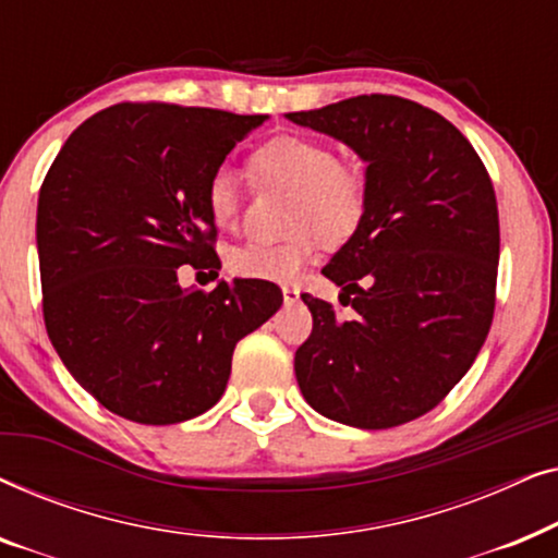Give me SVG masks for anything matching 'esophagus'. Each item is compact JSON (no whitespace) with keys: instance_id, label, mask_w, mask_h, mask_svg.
<instances>
[{"instance_id":"esophagus-1","label":"esophagus","mask_w":558,"mask_h":558,"mask_svg":"<svg viewBox=\"0 0 558 558\" xmlns=\"http://www.w3.org/2000/svg\"><path fill=\"white\" fill-rule=\"evenodd\" d=\"M281 294H284V304L300 302V289H296V287H284V289H281Z\"/></svg>"}]
</instances>
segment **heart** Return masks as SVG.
Masks as SVG:
<instances>
[{"label": "heart", "mask_w": 558, "mask_h": 558, "mask_svg": "<svg viewBox=\"0 0 558 558\" xmlns=\"http://www.w3.org/2000/svg\"><path fill=\"white\" fill-rule=\"evenodd\" d=\"M251 172L264 185L292 190L287 241H246L228 254V269L239 277L289 284L315 262L319 235L342 243L357 231L368 208L363 172L340 162L338 151L312 136L284 134L266 142L251 157ZM205 205L213 223L233 228L243 205V178L231 165L213 170L205 187Z\"/></svg>", "instance_id": "1"}]
</instances>
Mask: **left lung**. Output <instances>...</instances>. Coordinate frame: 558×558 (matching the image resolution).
Segmentation results:
<instances>
[{"label": "left lung", "mask_w": 558, "mask_h": 558, "mask_svg": "<svg viewBox=\"0 0 558 558\" xmlns=\"http://www.w3.org/2000/svg\"><path fill=\"white\" fill-rule=\"evenodd\" d=\"M287 119L348 144L368 185L363 223L323 269L355 317L302 294L315 327L294 355L296 384L332 422L407 424L460 384L490 330L493 182L460 129L407 98L355 96Z\"/></svg>", "instance_id": "left-lung-1"}]
</instances>
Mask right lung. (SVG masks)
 <instances>
[{"instance_id":"add662e5","label":"right lung","mask_w":558,"mask_h":558,"mask_svg":"<svg viewBox=\"0 0 558 558\" xmlns=\"http://www.w3.org/2000/svg\"><path fill=\"white\" fill-rule=\"evenodd\" d=\"M266 119L117 104L83 121L45 174V327L71 376L129 422L180 424L216 407L235 342L284 302L271 281H178L182 264L220 269L205 187Z\"/></svg>"}]
</instances>
